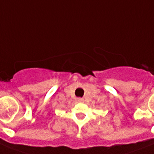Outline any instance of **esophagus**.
Wrapping results in <instances>:
<instances>
[{"label": "esophagus", "mask_w": 154, "mask_h": 154, "mask_svg": "<svg viewBox=\"0 0 154 154\" xmlns=\"http://www.w3.org/2000/svg\"><path fill=\"white\" fill-rule=\"evenodd\" d=\"M77 101L80 103L84 102V98H81V97H79V98H77Z\"/></svg>", "instance_id": "esophagus-1"}]
</instances>
